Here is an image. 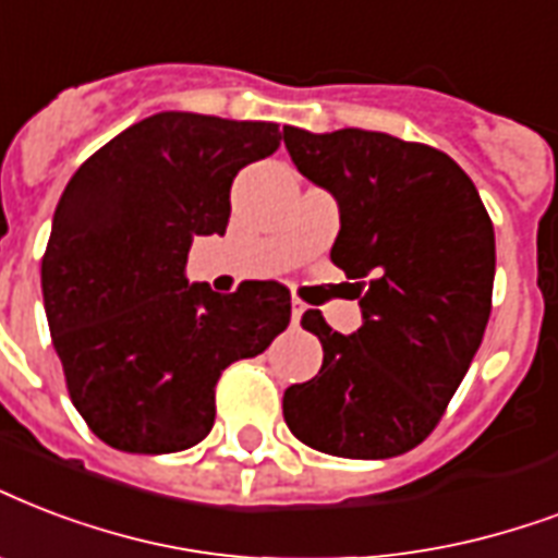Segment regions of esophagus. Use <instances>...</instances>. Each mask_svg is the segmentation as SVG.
Listing matches in <instances>:
<instances>
[{"mask_svg": "<svg viewBox=\"0 0 558 558\" xmlns=\"http://www.w3.org/2000/svg\"><path fill=\"white\" fill-rule=\"evenodd\" d=\"M304 310H307V304H304V301H298V298H292V325H298V322H301Z\"/></svg>", "mask_w": 558, "mask_h": 558, "instance_id": "obj_1", "label": "esophagus"}]
</instances>
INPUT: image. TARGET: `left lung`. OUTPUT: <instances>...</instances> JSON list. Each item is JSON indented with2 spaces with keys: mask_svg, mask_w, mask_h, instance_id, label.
<instances>
[{
  "mask_svg": "<svg viewBox=\"0 0 558 558\" xmlns=\"http://www.w3.org/2000/svg\"><path fill=\"white\" fill-rule=\"evenodd\" d=\"M298 172L339 204L330 260L360 289L363 327L301 325L325 363L283 392L287 427L310 448L389 459L427 439L477 354L492 313L495 228L474 181L439 148L342 128H283Z\"/></svg>",
  "mask_w": 558,
  "mask_h": 558,
  "instance_id": "obj_1",
  "label": "left lung"
}]
</instances>
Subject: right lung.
I'll use <instances>...</instances> for the list:
<instances>
[{
    "instance_id": "obj_1",
    "label": "right lung",
    "mask_w": 558,
    "mask_h": 558,
    "mask_svg": "<svg viewBox=\"0 0 558 558\" xmlns=\"http://www.w3.org/2000/svg\"><path fill=\"white\" fill-rule=\"evenodd\" d=\"M280 140L275 122L163 110L70 178L43 254V304L72 403L110 448L198 445L225 368L287 330L278 280L219 295L184 275L195 236L228 228L236 172Z\"/></svg>"
}]
</instances>
